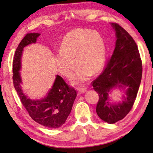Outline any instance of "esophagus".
<instances>
[{"label": "esophagus", "mask_w": 153, "mask_h": 153, "mask_svg": "<svg viewBox=\"0 0 153 153\" xmlns=\"http://www.w3.org/2000/svg\"><path fill=\"white\" fill-rule=\"evenodd\" d=\"M77 91H78V95H81V94H82V93H84V92H86V88H79L78 89H77Z\"/></svg>", "instance_id": "esophagus-1"}]
</instances>
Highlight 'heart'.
<instances>
[{"label":"heart","mask_w":153,"mask_h":153,"mask_svg":"<svg viewBox=\"0 0 153 153\" xmlns=\"http://www.w3.org/2000/svg\"><path fill=\"white\" fill-rule=\"evenodd\" d=\"M105 55V42L101 34L91 29H77L65 36L54 60L58 71L68 78L72 76L77 63L79 68L72 81L82 84L91 75L98 74L103 69Z\"/></svg>","instance_id":"1"}]
</instances>
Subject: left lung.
<instances>
[{"label":"left lung","instance_id":"obj_1","mask_svg":"<svg viewBox=\"0 0 153 153\" xmlns=\"http://www.w3.org/2000/svg\"><path fill=\"white\" fill-rule=\"evenodd\" d=\"M112 25L116 32V45L113 54L106 61L100 76L92 84L99 95L96 113L108 124L122 120L133 108L142 76V62L137 45L132 36L117 23ZM126 88L122 103L111 105L108 93L113 88Z\"/></svg>","mask_w":153,"mask_h":153}]
</instances>
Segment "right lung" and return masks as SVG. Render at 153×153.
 Instances as JSON below:
<instances>
[{
  "label": "right lung",
  "mask_w": 153,
  "mask_h": 153,
  "mask_svg": "<svg viewBox=\"0 0 153 153\" xmlns=\"http://www.w3.org/2000/svg\"><path fill=\"white\" fill-rule=\"evenodd\" d=\"M40 36L38 33H27L19 43L15 51L12 63L13 83L20 102L30 117L38 124L49 128H58L65 124L72 109L77 91L70 86L60 76H57L53 87L47 97L31 100L22 93L19 71L21 67V56L23 48L35 43Z\"/></svg>",
  "instance_id": "right-lung-1"
}]
</instances>
